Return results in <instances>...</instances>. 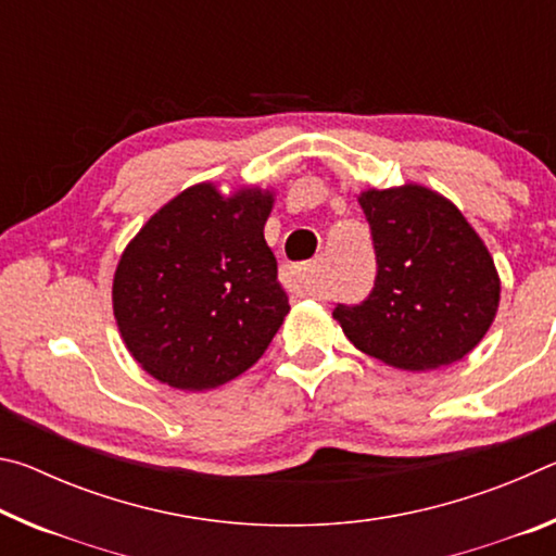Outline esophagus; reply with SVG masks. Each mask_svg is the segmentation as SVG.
Returning a JSON list of instances; mask_svg holds the SVG:
<instances>
[{
    "mask_svg": "<svg viewBox=\"0 0 556 556\" xmlns=\"http://www.w3.org/2000/svg\"><path fill=\"white\" fill-rule=\"evenodd\" d=\"M287 285L304 296H318V287L314 279V265H294L287 269Z\"/></svg>",
    "mask_w": 556,
    "mask_h": 556,
    "instance_id": "esophagus-1",
    "label": "esophagus"
}]
</instances>
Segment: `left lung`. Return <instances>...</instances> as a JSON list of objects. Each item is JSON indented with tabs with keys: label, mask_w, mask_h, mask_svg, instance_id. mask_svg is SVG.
Segmentation results:
<instances>
[{
	"label": "left lung",
	"mask_w": 556,
	"mask_h": 556,
	"mask_svg": "<svg viewBox=\"0 0 556 556\" xmlns=\"http://www.w3.org/2000/svg\"><path fill=\"white\" fill-rule=\"evenodd\" d=\"M375 285L333 318L357 351L402 370L451 365L491 328L501 281L483 240L454 203L421 186L365 191Z\"/></svg>",
	"instance_id": "1"
}]
</instances>
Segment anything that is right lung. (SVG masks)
I'll use <instances>...</instances> for the list:
<instances>
[{
    "instance_id": "obj_1",
    "label": "right lung",
    "mask_w": 556,
    "mask_h": 556,
    "mask_svg": "<svg viewBox=\"0 0 556 556\" xmlns=\"http://www.w3.org/2000/svg\"><path fill=\"white\" fill-rule=\"evenodd\" d=\"M271 195L223 199L186 188L149 218L122 255L112 304L142 368L178 390H211L267 351L289 314L265 240Z\"/></svg>"
}]
</instances>
